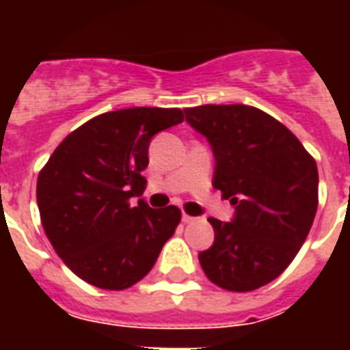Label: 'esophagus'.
<instances>
[{"label":"esophagus","instance_id":"1","mask_svg":"<svg viewBox=\"0 0 350 350\" xmlns=\"http://www.w3.org/2000/svg\"><path fill=\"white\" fill-rule=\"evenodd\" d=\"M182 221H183V223H193V221H197V217H193V215H187V213H183Z\"/></svg>","mask_w":350,"mask_h":350}]
</instances>
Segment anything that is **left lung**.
I'll return each instance as SVG.
<instances>
[{"label":"left lung","mask_w":350,"mask_h":350,"mask_svg":"<svg viewBox=\"0 0 350 350\" xmlns=\"http://www.w3.org/2000/svg\"><path fill=\"white\" fill-rule=\"evenodd\" d=\"M185 120L208 138L213 187L230 198V223L210 217L215 240L198 255L206 278L225 291L268 285L293 262L319 204L315 159L283 123L247 105L187 108Z\"/></svg>","instance_id":"8db88e82"}]
</instances>
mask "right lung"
I'll use <instances>...</instances> for the list:
<instances>
[{
  "mask_svg": "<svg viewBox=\"0 0 350 350\" xmlns=\"http://www.w3.org/2000/svg\"><path fill=\"white\" fill-rule=\"evenodd\" d=\"M183 122L180 108L105 112L64 138L37 178L41 223L59 258L105 291L129 288L159 257L182 212L152 210L142 195L153 135Z\"/></svg>",
  "mask_w": 350,
  "mask_h": 350,
  "instance_id": "obj_1",
  "label": "right lung"
}]
</instances>
